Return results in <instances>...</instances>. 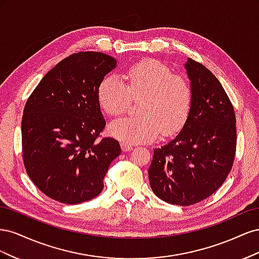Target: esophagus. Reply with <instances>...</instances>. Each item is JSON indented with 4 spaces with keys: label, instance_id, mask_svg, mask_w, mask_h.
I'll list each match as a JSON object with an SVG mask.
<instances>
[{
    "label": "esophagus",
    "instance_id": "esophagus-1",
    "mask_svg": "<svg viewBox=\"0 0 259 259\" xmlns=\"http://www.w3.org/2000/svg\"><path fill=\"white\" fill-rule=\"evenodd\" d=\"M121 147L123 149V151H130V150H132V149H133V145L128 144V143H122Z\"/></svg>",
    "mask_w": 259,
    "mask_h": 259
}]
</instances>
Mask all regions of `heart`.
<instances>
[{
    "mask_svg": "<svg viewBox=\"0 0 259 259\" xmlns=\"http://www.w3.org/2000/svg\"><path fill=\"white\" fill-rule=\"evenodd\" d=\"M192 98L190 82L152 58L132 65L125 74V84L120 77L109 75L97 90L99 106L109 116L122 114L132 99H139V115L109 125L111 135L128 144L151 142L159 134L163 137L176 134L189 116Z\"/></svg>",
    "mask_w": 259,
    "mask_h": 259,
    "instance_id": "heart-1",
    "label": "heart"
}]
</instances>
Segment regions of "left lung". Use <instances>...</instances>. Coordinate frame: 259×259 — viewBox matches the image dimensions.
<instances>
[{"label":"left lung","mask_w":259,"mask_h":259,"mask_svg":"<svg viewBox=\"0 0 259 259\" xmlns=\"http://www.w3.org/2000/svg\"><path fill=\"white\" fill-rule=\"evenodd\" d=\"M186 69L192 106L175 139L154 149L148 175L156 197L192 205L213 194L229 175L237 149L236 114L221 82L191 58Z\"/></svg>","instance_id":"1"}]
</instances>
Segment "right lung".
Wrapping results in <instances>:
<instances>
[{
    "instance_id": "obj_1",
    "label": "right lung",
    "mask_w": 259,
    "mask_h": 259,
    "mask_svg": "<svg viewBox=\"0 0 259 259\" xmlns=\"http://www.w3.org/2000/svg\"><path fill=\"white\" fill-rule=\"evenodd\" d=\"M116 61L79 52L46 73L29 96L21 120L22 161L33 184L49 198L77 204L104 189L119 142L103 137L106 121L97 90Z\"/></svg>"
}]
</instances>
